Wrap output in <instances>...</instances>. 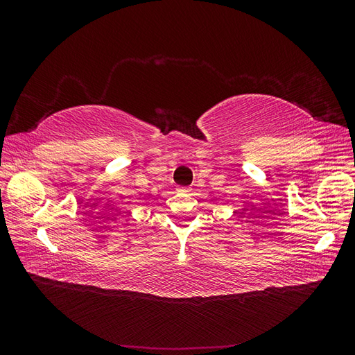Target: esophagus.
I'll list each match as a JSON object with an SVG mask.
<instances>
[{
    "instance_id": "obj_1",
    "label": "esophagus",
    "mask_w": 355,
    "mask_h": 355,
    "mask_svg": "<svg viewBox=\"0 0 355 355\" xmlns=\"http://www.w3.org/2000/svg\"><path fill=\"white\" fill-rule=\"evenodd\" d=\"M178 191L182 192V194H188V192H189L191 189H189V188H178Z\"/></svg>"
}]
</instances>
